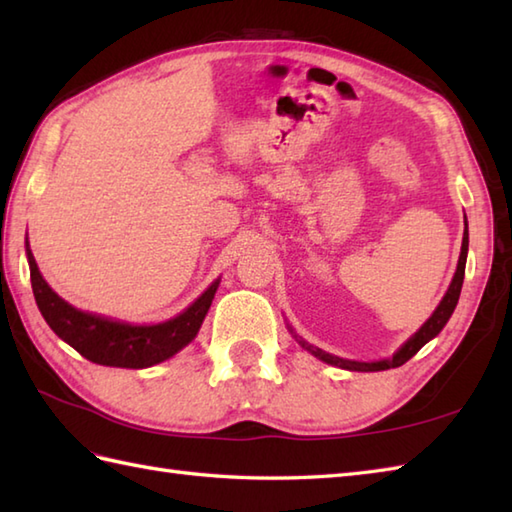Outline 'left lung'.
<instances>
[{"label":"left lung","mask_w":512,"mask_h":512,"mask_svg":"<svg viewBox=\"0 0 512 512\" xmlns=\"http://www.w3.org/2000/svg\"><path fill=\"white\" fill-rule=\"evenodd\" d=\"M464 222H466V217H464ZM466 253H469V231H466V228H464L462 250H460V259H458V270H455V275H453V281H451V286H449V290H447V295L442 297L440 306H438L436 310H433V314H431V317H429L427 321H424L422 328H420L416 334H413L411 339H409L405 345H402L394 356L387 358V361H376V363L347 361V358H339V356H334V354H328V352L319 350V347H314V345L306 343V341H303L301 336H297V334H295V339L299 341V345L303 347V350H308L310 354L321 358L323 363H330V365H336V367H341V369H350V372H380V369H389V367L405 365L413 354H418V350H420V347H422L424 343H429V341L433 339V336H438L440 330H442L444 325H447V321L451 319V314H453L455 306H458V299H460V292H462Z\"/></svg>","instance_id":"1"}]
</instances>
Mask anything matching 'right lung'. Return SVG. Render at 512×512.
I'll list each match as a JSON object with an SVG mask.
<instances>
[{"mask_svg":"<svg viewBox=\"0 0 512 512\" xmlns=\"http://www.w3.org/2000/svg\"><path fill=\"white\" fill-rule=\"evenodd\" d=\"M30 281L35 301L52 332L96 365L143 369L167 361L189 345L211 308L220 279L206 288L191 306L165 323L132 325L81 312L54 292L41 277L32 250L26 242Z\"/></svg>","mask_w":512,"mask_h":512,"instance_id":"obj_1","label":"right lung"}]
</instances>
